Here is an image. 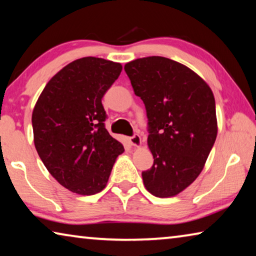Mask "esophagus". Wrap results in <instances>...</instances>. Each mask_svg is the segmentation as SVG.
<instances>
[{
  "instance_id": "obj_1",
  "label": "esophagus",
  "mask_w": 256,
  "mask_h": 256,
  "mask_svg": "<svg viewBox=\"0 0 256 256\" xmlns=\"http://www.w3.org/2000/svg\"><path fill=\"white\" fill-rule=\"evenodd\" d=\"M128 141H130V144H131L134 146H140L141 144H142L141 136H138V134H134L133 136H131V138H128Z\"/></svg>"
}]
</instances>
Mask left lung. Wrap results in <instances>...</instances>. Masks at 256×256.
Segmentation results:
<instances>
[{"instance_id": "obj_1", "label": "left lung", "mask_w": 256, "mask_h": 256, "mask_svg": "<svg viewBox=\"0 0 256 256\" xmlns=\"http://www.w3.org/2000/svg\"><path fill=\"white\" fill-rule=\"evenodd\" d=\"M124 70L148 118L154 160L142 172L144 184L157 198L175 196L200 175L214 144V94L196 72L162 56L131 60Z\"/></svg>"}]
</instances>
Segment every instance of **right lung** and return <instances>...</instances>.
<instances>
[{
	"instance_id": "1",
	"label": "right lung",
	"mask_w": 256,
	"mask_h": 256,
	"mask_svg": "<svg viewBox=\"0 0 256 256\" xmlns=\"http://www.w3.org/2000/svg\"><path fill=\"white\" fill-rule=\"evenodd\" d=\"M120 63L82 58L48 81L32 110L34 146L50 175L73 193L106 188L124 146L105 128L104 94L122 72Z\"/></svg>"
}]
</instances>
